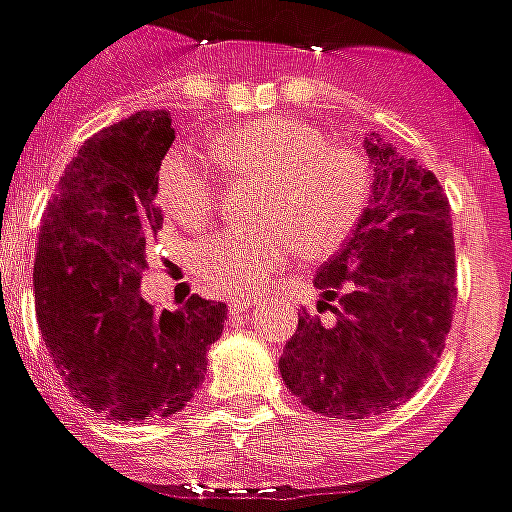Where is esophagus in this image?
<instances>
[{
	"mask_svg": "<svg viewBox=\"0 0 512 512\" xmlns=\"http://www.w3.org/2000/svg\"><path fill=\"white\" fill-rule=\"evenodd\" d=\"M253 304H256V296H240V299L232 296V299L227 301V310L229 315H243V312L251 310Z\"/></svg>",
	"mask_w": 512,
	"mask_h": 512,
	"instance_id": "esophagus-1",
	"label": "esophagus"
}]
</instances>
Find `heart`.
<instances>
[{"label": "heart", "mask_w": 512, "mask_h": 512, "mask_svg": "<svg viewBox=\"0 0 512 512\" xmlns=\"http://www.w3.org/2000/svg\"><path fill=\"white\" fill-rule=\"evenodd\" d=\"M208 154L221 168L243 176L259 173L267 186L253 229H224L194 248V275L202 291L248 293L299 245L320 259L342 248L371 194V170L352 149L326 144L307 125L283 117L229 128L208 141ZM157 197L170 219L202 227L219 208V186L202 154L176 149L157 173Z\"/></svg>", "instance_id": "b5f03b06"}]
</instances>
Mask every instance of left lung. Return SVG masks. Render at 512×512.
<instances>
[{"instance_id":"1","label":"left lung","mask_w":512,"mask_h":512,"mask_svg":"<svg viewBox=\"0 0 512 512\" xmlns=\"http://www.w3.org/2000/svg\"><path fill=\"white\" fill-rule=\"evenodd\" d=\"M363 146L374 168L371 200L315 277L318 310L331 320L304 312L280 358L288 390L334 419L406 403L441 358L457 301L449 200L438 178L379 133Z\"/></svg>"}]
</instances>
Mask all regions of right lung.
Here are the masks:
<instances>
[{
    "mask_svg": "<svg viewBox=\"0 0 512 512\" xmlns=\"http://www.w3.org/2000/svg\"><path fill=\"white\" fill-rule=\"evenodd\" d=\"M173 141L162 109L87 138L39 229L34 304L42 339L71 395L114 422L181 411L227 320L224 301L197 293L173 312L141 299L146 248L162 229L157 173Z\"/></svg>",
    "mask_w": 512,
    "mask_h": 512,
    "instance_id": "right-lung-1",
    "label": "right lung"
}]
</instances>
